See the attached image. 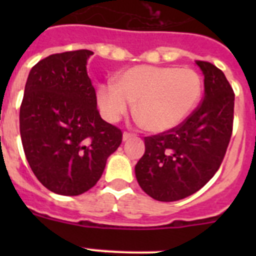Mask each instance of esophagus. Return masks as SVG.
<instances>
[{"label": "esophagus", "instance_id": "1", "mask_svg": "<svg viewBox=\"0 0 256 256\" xmlns=\"http://www.w3.org/2000/svg\"><path fill=\"white\" fill-rule=\"evenodd\" d=\"M132 137H133L132 133H128V132L123 133V141H128V140H130Z\"/></svg>", "mask_w": 256, "mask_h": 256}]
</instances>
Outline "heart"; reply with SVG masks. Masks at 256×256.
<instances>
[{
    "mask_svg": "<svg viewBox=\"0 0 256 256\" xmlns=\"http://www.w3.org/2000/svg\"><path fill=\"white\" fill-rule=\"evenodd\" d=\"M202 83L190 68L140 65L124 70L116 83L97 88V104L106 120H120L136 102L134 112L151 132L170 130L191 115L201 97Z\"/></svg>",
    "mask_w": 256,
    "mask_h": 256,
    "instance_id": "1",
    "label": "heart"
}]
</instances>
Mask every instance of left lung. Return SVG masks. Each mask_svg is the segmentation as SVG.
<instances>
[{
	"instance_id": "1",
	"label": "left lung",
	"mask_w": 256,
	"mask_h": 256,
	"mask_svg": "<svg viewBox=\"0 0 256 256\" xmlns=\"http://www.w3.org/2000/svg\"><path fill=\"white\" fill-rule=\"evenodd\" d=\"M204 74L202 102L170 130L144 137V154L136 164V178L158 201H177L198 192L224 159L234 126V94L224 73L196 60Z\"/></svg>"
}]
</instances>
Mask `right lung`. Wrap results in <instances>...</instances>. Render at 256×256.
<instances>
[{
	"label": "right lung",
	"instance_id": "1",
	"mask_svg": "<svg viewBox=\"0 0 256 256\" xmlns=\"http://www.w3.org/2000/svg\"><path fill=\"white\" fill-rule=\"evenodd\" d=\"M90 50L54 54L32 68L20 106V136L37 180L64 196L100 180L123 133L101 119L87 74Z\"/></svg>",
	"mask_w": 256,
	"mask_h": 256
}]
</instances>
